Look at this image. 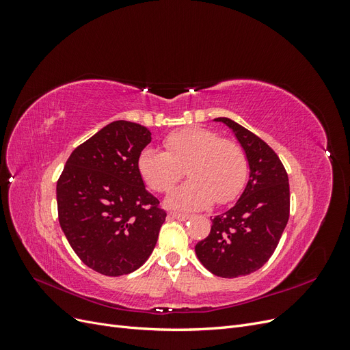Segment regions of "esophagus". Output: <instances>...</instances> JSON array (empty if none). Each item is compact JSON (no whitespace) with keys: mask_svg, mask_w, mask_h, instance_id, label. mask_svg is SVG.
Segmentation results:
<instances>
[{"mask_svg":"<svg viewBox=\"0 0 350 350\" xmlns=\"http://www.w3.org/2000/svg\"><path fill=\"white\" fill-rule=\"evenodd\" d=\"M169 216L174 217V219H176V220H181V221H185V220H188V219H189V215H185V213H178V211H171V213H169Z\"/></svg>","mask_w":350,"mask_h":350,"instance_id":"obj_1","label":"esophagus"}]
</instances>
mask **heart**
Segmentation results:
<instances>
[{"mask_svg":"<svg viewBox=\"0 0 350 350\" xmlns=\"http://www.w3.org/2000/svg\"><path fill=\"white\" fill-rule=\"evenodd\" d=\"M165 152L146 147L137 157V171L157 193H166L184 175L189 181L175 188L166 204L181 210H200L216 200L217 204L234 201L248 176V159L242 147L221 139L215 130L184 126L167 134Z\"/></svg>","mask_w":350,"mask_h":350,"instance_id":"heart-1","label":"heart"}]
</instances>
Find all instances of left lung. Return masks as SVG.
Returning a JSON list of instances; mask_svg holds the SVG:
<instances>
[{"mask_svg":"<svg viewBox=\"0 0 350 350\" xmlns=\"http://www.w3.org/2000/svg\"><path fill=\"white\" fill-rule=\"evenodd\" d=\"M215 121L234 131L248 159L250 179L237 204L211 219L196 254L208 271L234 279L262 267L276 250L289 220V179L279 156L258 135L229 118Z\"/></svg>","mask_w":350,"mask_h":350,"instance_id":"1","label":"left lung"}]
</instances>
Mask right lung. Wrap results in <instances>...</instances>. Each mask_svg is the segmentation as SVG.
Instances as JSON below:
<instances>
[{
    "instance_id": "1",
    "label": "right lung",
    "mask_w": 350,
    "mask_h": 350,
    "mask_svg": "<svg viewBox=\"0 0 350 350\" xmlns=\"http://www.w3.org/2000/svg\"><path fill=\"white\" fill-rule=\"evenodd\" d=\"M150 142L144 125L113 121L74 149L57 183L62 232L79 258L105 276L142 267L166 219L137 171Z\"/></svg>"
}]
</instances>
